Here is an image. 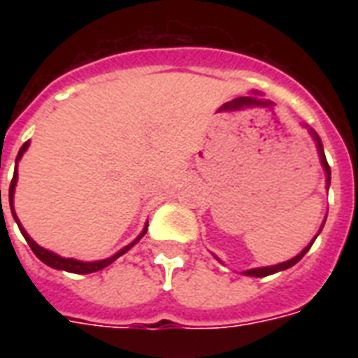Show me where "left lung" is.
I'll use <instances>...</instances> for the list:
<instances>
[{
  "instance_id": "1",
  "label": "left lung",
  "mask_w": 358,
  "mask_h": 358,
  "mask_svg": "<svg viewBox=\"0 0 358 358\" xmlns=\"http://www.w3.org/2000/svg\"><path fill=\"white\" fill-rule=\"evenodd\" d=\"M305 128L308 129V134H310V137H312V139H314V143H316L317 156H320V163H322L323 171H325V187H327V191H329V185H331V167H329L327 157H325V152H323L322 139H320V135H317L316 131H314V129L308 128V126H305ZM325 219H327V215H325ZM325 219H323V223H322V227H320V230H317V234L310 239V243L306 245L305 249L301 250L299 255L294 256V258H289V260L282 262V264H275V266L252 267V269H247V271H241V275H247V277H267V275H273V273L284 271V269H288V267L295 266V264H297V262H299L301 258H303V256H305L306 252H308V250H310L312 243H314V241H316V238H317V236H320V232H322L323 224H325ZM213 258H215V260H219V258H217V256H215V255H213ZM219 262H221V260H219ZM221 264H223V262H221Z\"/></svg>"
}]
</instances>
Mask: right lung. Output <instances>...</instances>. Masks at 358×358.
<instances>
[{"label":"right lung","instance_id":"right-lung-1","mask_svg":"<svg viewBox=\"0 0 358 358\" xmlns=\"http://www.w3.org/2000/svg\"><path fill=\"white\" fill-rule=\"evenodd\" d=\"M27 148H29V141L22 145V148H20V152H18V156H16V169H14L13 182H10V187H8V204H10V212H13V217H14V221H16V224H18V229H20V232H22V236H24L25 241L29 243L31 250L35 252L36 258H38L41 262H44L46 266L53 267V269H59V271L78 273V275H87V273L100 271V269H103V267H108L109 264H113V262L117 260L119 256H122L124 252H128V250L131 249V247H134V245L146 234V230H148V223L145 224V229L141 230V234L137 236V238H135L131 243H128L126 247H122L119 252H115L113 256L103 258V260H94V262H83V260H76V258H64V256H59L57 252H53V250H48V249H44V247H41V245L36 243L35 239L31 238V236L25 232V229L22 227V223H20L18 215H16V212H14V187H16V182H18V162L22 159V156H24ZM0 196H1V189H0Z\"/></svg>","mask_w":358,"mask_h":358}]
</instances>
